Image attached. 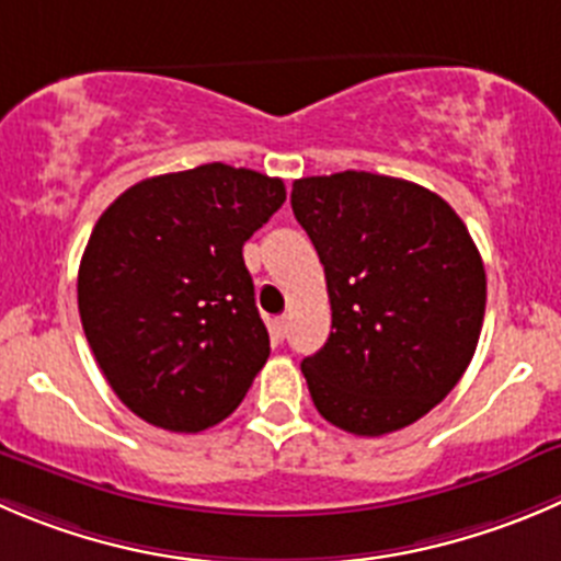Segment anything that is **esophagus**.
<instances>
[{"label":"esophagus","mask_w":561,"mask_h":561,"mask_svg":"<svg viewBox=\"0 0 561 561\" xmlns=\"http://www.w3.org/2000/svg\"><path fill=\"white\" fill-rule=\"evenodd\" d=\"M270 328H272V335H275V339L284 341L286 333H289V317H275L270 322Z\"/></svg>","instance_id":"esophagus-1"}]
</instances>
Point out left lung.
Wrapping results in <instances>:
<instances>
[{
  "label": "left lung",
  "instance_id": "8db88e82",
  "mask_svg": "<svg viewBox=\"0 0 561 561\" xmlns=\"http://www.w3.org/2000/svg\"><path fill=\"white\" fill-rule=\"evenodd\" d=\"M328 280L330 339L302 360L319 413L352 435L397 432L460 382L482 333L488 280L444 197L344 170L291 186Z\"/></svg>",
  "mask_w": 561,
  "mask_h": 561
}]
</instances>
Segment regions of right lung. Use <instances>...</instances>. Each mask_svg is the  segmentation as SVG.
<instances>
[{"instance_id": "right-lung-1", "label": "right lung", "mask_w": 561, "mask_h": 561, "mask_svg": "<svg viewBox=\"0 0 561 561\" xmlns=\"http://www.w3.org/2000/svg\"><path fill=\"white\" fill-rule=\"evenodd\" d=\"M286 201L280 179L211 162L129 186L79 264L84 335L117 399L170 432L237 410L270 357L242 248Z\"/></svg>"}]
</instances>
